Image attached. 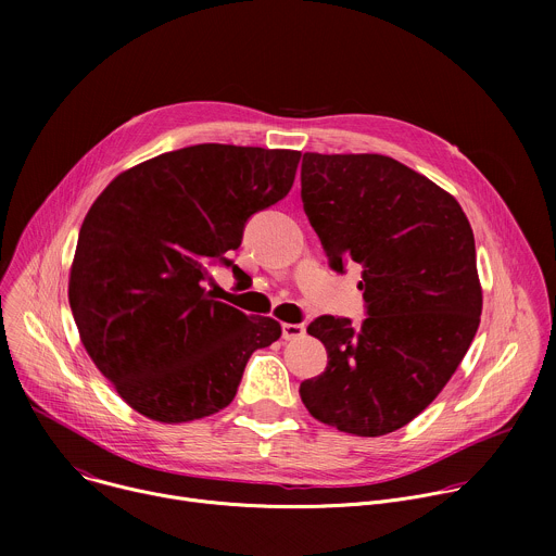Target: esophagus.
<instances>
[{"mask_svg": "<svg viewBox=\"0 0 556 556\" xmlns=\"http://www.w3.org/2000/svg\"><path fill=\"white\" fill-rule=\"evenodd\" d=\"M303 334H305L303 324H283V326H281V337H283L286 341H296V339H301Z\"/></svg>", "mask_w": 556, "mask_h": 556, "instance_id": "esophagus-1", "label": "esophagus"}]
</instances>
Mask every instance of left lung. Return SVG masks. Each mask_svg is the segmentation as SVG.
Here are the masks:
<instances>
[{
	"mask_svg": "<svg viewBox=\"0 0 556 556\" xmlns=\"http://www.w3.org/2000/svg\"><path fill=\"white\" fill-rule=\"evenodd\" d=\"M301 200L330 268L363 266L367 314L307 326L328 367L301 401L339 431L391 433L433 403L480 328L472 228L453 195L380 153H303Z\"/></svg>",
	"mask_w": 556,
	"mask_h": 556,
	"instance_id": "left-lung-1",
	"label": "left lung"
}]
</instances>
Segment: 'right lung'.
Returning <instances> with one entry per match:
<instances>
[{
	"label": "right lung",
	"mask_w": 556,
	"mask_h": 556,
	"mask_svg": "<svg viewBox=\"0 0 556 556\" xmlns=\"http://www.w3.org/2000/svg\"><path fill=\"white\" fill-rule=\"evenodd\" d=\"M299 151L193 144L114 178L88 211L70 270L81 341L138 414L211 416L235 399L255 350L281 337L268 316L215 301L208 268L240 249L247 222L294 182Z\"/></svg>",
	"instance_id": "right-lung-1"
}]
</instances>
